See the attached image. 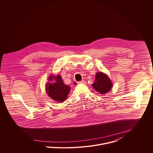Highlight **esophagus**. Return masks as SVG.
<instances>
[{
  "label": "esophagus",
  "instance_id": "esophagus-1",
  "mask_svg": "<svg viewBox=\"0 0 153 153\" xmlns=\"http://www.w3.org/2000/svg\"><path fill=\"white\" fill-rule=\"evenodd\" d=\"M77 83L78 84H86V82L85 81H79V82H77Z\"/></svg>",
  "mask_w": 153,
  "mask_h": 153
}]
</instances>
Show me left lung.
Masks as SVG:
<instances>
[{
  "label": "left lung",
  "instance_id": "left-lung-1",
  "mask_svg": "<svg viewBox=\"0 0 153 153\" xmlns=\"http://www.w3.org/2000/svg\"><path fill=\"white\" fill-rule=\"evenodd\" d=\"M92 85L98 92L105 94L110 91L112 84L107 75L100 72L96 74L95 81Z\"/></svg>",
  "mask_w": 153,
  "mask_h": 153
}]
</instances>
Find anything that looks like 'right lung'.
Masks as SVG:
<instances>
[{
  "label": "right lung",
  "mask_w": 153,
  "mask_h": 153,
  "mask_svg": "<svg viewBox=\"0 0 153 153\" xmlns=\"http://www.w3.org/2000/svg\"><path fill=\"white\" fill-rule=\"evenodd\" d=\"M55 78V83H48L46 84V90L48 95L58 102H63L65 100L69 92L70 87L68 85L64 84L61 76L58 75L56 77L50 76L49 80H52Z\"/></svg>",
  "instance_id": "add662e5"
}]
</instances>
